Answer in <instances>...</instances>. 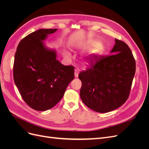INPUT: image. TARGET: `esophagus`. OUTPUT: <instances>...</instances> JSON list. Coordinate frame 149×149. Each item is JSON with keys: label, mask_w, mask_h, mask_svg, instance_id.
Instances as JSON below:
<instances>
[{"label": "esophagus", "mask_w": 149, "mask_h": 149, "mask_svg": "<svg viewBox=\"0 0 149 149\" xmlns=\"http://www.w3.org/2000/svg\"><path fill=\"white\" fill-rule=\"evenodd\" d=\"M79 69L78 68H76L74 70V76L76 78H77L78 76V74H79Z\"/></svg>", "instance_id": "34e87169"}]
</instances>
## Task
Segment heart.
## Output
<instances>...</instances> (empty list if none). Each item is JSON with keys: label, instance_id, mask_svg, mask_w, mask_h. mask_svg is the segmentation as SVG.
<instances>
[{"label": "heart", "instance_id": "heart-1", "mask_svg": "<svg viewBox=\"0 0 149 149\" xmlns=\"http://www.w3.org/2000/svg\"><path fill=\"white\" fill-rule=\"evenodd\" d=\"M79 46L81 48H86L88 47H95L92 51V54L93 55H97L100 53L102 49V45L100 43L94 40H83L79 43ZM67 57L70 58L71 55L69 53H66Z\"/></svg>", "mask_w": 149, "mask_h": 149}]
</instances>
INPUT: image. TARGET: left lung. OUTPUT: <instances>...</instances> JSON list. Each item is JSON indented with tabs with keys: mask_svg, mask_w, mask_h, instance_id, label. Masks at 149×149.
<instances>
[{
	"mask_svg": "<svg viewBox=\"0 0 149 149\" xmlns=\"http://www.w3.org/2000/svg\"><path fill=\"white\" fill-rule=\"evenodd\" d=\"M115 42L112 55L97 57L78 75L82 83V101L101 113L113 111L127 100L136 73V60L130 49L121 40Z\"/></svg>",
	"mask_w": 149,
	"mask_h": 149,
	"instance_id": "8db88e82",
	"label": "left lung"
}]
</instances>
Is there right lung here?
<instances>
[{
    "label": "right lung",
    "mask_w": 149,
    "mask_h": 149,
    "mask_svg": "<svg viewBox=\"0 0 149 149\" xmlns=\"http://www.w3.org/2000/svg\"><path fill=\"white\" fill-rule=\"evenodd\" d=\"M56 30L40 29L30 33L20 42L15 54V84L26 104L36 111L55 106L74 78V67L62 65L55 51L44 45L47 35Z\"/></svg>",
    "instance_id": "right-lung-1"
}]
</instances>
